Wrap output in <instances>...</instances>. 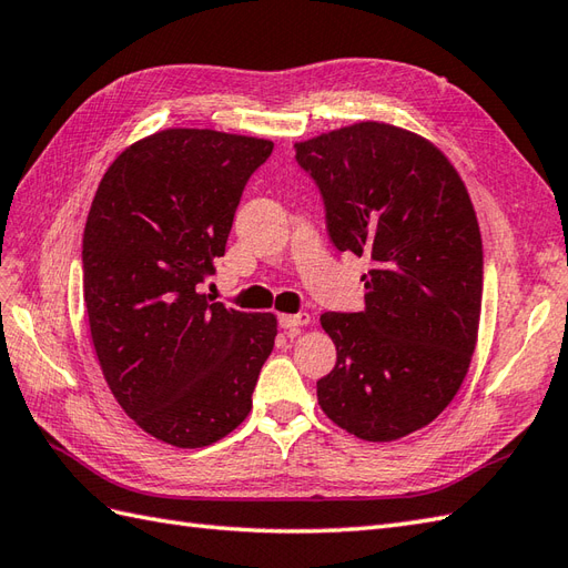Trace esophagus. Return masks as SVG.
Here are the masks:
<instances>
[{"label":"esophagus","instance_id":"obj_1","mask_svg":"<svg viewBox=\"0 0 568 568\" xmlns=\"http://www.w3.org/2000/svg\"><path fill=\"white\" fill-rule=\"evenodd\" d=\"M310 324H312V314H307V312L283 314V316H281V326L290 333V336H295V333H297L302 326H310Z\"/></svg>","mask_w":568,"mask_h":568}]
</instances>
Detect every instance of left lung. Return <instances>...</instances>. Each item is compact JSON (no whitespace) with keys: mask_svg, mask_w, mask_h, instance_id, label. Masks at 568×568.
<instances>
[{"mask_svg":"<svg viewBox=\"0 0 568 568\" xmlns=\"http://www.w3.org/2000/svg\"><path fill=\"white\" fill-rule=\"evenodd\" d=\"M341 252L369 258L365 310L326 312L338 351L316 382L333 425L365 442L427 427L468 374L483 310V237L468 189L432 141L355 122L295 143Z\"/></svg>","mask_w":568,"mask_h":568,"instance_id":"1","label":"left lung"}]
</instances>
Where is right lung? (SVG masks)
Wrapping results in <instances>:
<instances>
[{
  "label": "right lung",
  "mask_w": 568,
  "mask_h": 568,
  "mask_svg": "<svg viewBox=\"0 0 568 568\" xmlns=\"http://www.w3.org/2000/svg\"><path fill=\"white\" fill-rule=\"evenodd\" d=\"M273 141L163 129L103 174L83 230V300L122 410L158 442L201 448L237 429L278 336L271 312L211 302L242 189Z\"/></svg>",
  "instance_id": "right-lung-1"
}]
</instances>
